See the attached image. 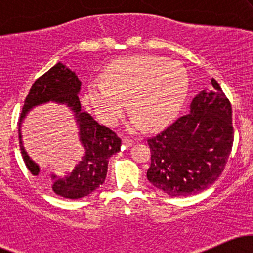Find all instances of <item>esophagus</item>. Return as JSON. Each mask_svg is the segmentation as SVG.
<instances>
[{
  "mask_svg": "<svg viewBox=\"0 0 253 253\" xmlns=\"http://www.w3.org/2000/svg\"><path fill=\"white\" fill-rule=\"evenodd\" d=\"M123 144L126 147H130V146H133V145H134V141H133L132 139H129V138H125V139H123Z\"/></svg>",
  "mask_w": 253,
  "mask_h": 253,
  "instance_id": "1",
  "label": "esophagus"
}]
</instances>
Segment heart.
<instances>
[{"instance_id": "obj_1", "label": "heart", "mask_w": 253, "mask_h": 253, "mask_svg": "<svg viewBox=\"0 0 253 253\" xmlns=\"http://www.w3.org/2000/svg\"><path fill=\"white\" fill-rule=\"evenodd\" d=\"M189 78L181 63L156 56H132L110 63L102 81L88 84V100L97 118L114 125L127 101L133 117L128 130L153 129L172 120L187 97Z\"/></svg>"}]
</instances>
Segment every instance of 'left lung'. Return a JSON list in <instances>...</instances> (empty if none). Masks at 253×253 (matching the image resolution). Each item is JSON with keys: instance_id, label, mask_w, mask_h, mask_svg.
Returning <instances> with one entry per match:
<instances>
[{"instance_id": "8db88e82", "label": "left lung", "mask_w": 253, "mask_h": 253, "mask_svg": "<svg viewBox=\"0 0 253 253\" xmlns=\"http://www.w3.org/2000/svg\"><path fill=\"white\" fill-rule=\"evenodd\" d=\"M191 101L189 113L147 140V179L168 195L189 196L219 178L233 145L232 107L219 83Z\"/></svg>"}]
</instances>
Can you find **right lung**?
<instances>
[{
	"mask_svg": "<svg viewBox=\"0 0 253 253\" xmlns=\"http://www.w3.org/2000/svg\"><path fill=\"white\" fill-rule=\"evenodd\" d=\"M82 82L76 72L65 65L57 63L46 74L34 82L25 100L19 121V140L26 167L33 176L40 175V168L27 155L22 141L21 126L24 120L36 107L46 103H57L71 110L76 120L80 141L85 151L71 172L64 176L50 173L52 190L65 199H81L103 184L107 176L109 158L120 151L121 140L114 132L101 126L89 113L81 109L78 94Z\"/></svg>",
	"mask_w": 253,
	"mask_h": 253,
	"instance_id": "1",
	"label": "right lung"
}]
</instances>
